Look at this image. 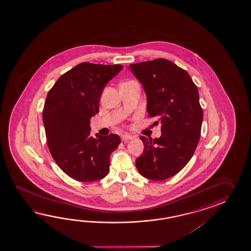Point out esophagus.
I'll return each mask as SVG.
<instances>
[{
    "label": "esophagus",
    "mask_w": 251,
    "mask_h": 251,
    "mask_svg": "<svg viewBox=\"0 0 251 251\" xmlns=\"http://www.w3.org/2000/svg\"><path fill=\"white\" fill-rule=\"evenodd\" d=\"M133 137L131 136V135H129V134H123V135H121V140L123 141V142H127L129 140H132Z\"/></svg>",
    "instance_id": "esophagus-1"
}]
</instances>
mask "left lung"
<instances>
[{"label": "left lung", "instance_id": "left-lung-1", "mask_svg": "<svg viewBox=\"0 0 251 251\" xmlns=\"http://www.w3.org/2000/svg\"><path fill=\"white\" fill-rule=\"evenodd\" d=\"M144 86L148 117L161 124L160 138L140 139L144 153L135 160L142 176L165 180L187 165L197 149L203 121L198 87L187 72L167 59L130 64Z\"/></svg>", "mask_w": 251, "mask_h": 251}]
</instances>
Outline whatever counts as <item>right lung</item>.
I'll return each instance as SVG.
<instances>
[{
    "mask_svg": "<svg viewBox=\"0 0 251 251\" xmlns=\"http://www.w3.org/2000/svg\"><path fill=\"white\" fill-rule=\"evenodd\" d=\"M121 64L81 63L62 75L49 90L43 109L48 149L66 175L77 181L106 176L109 157L121 143L117 134L93 138L91 118L99 113L102 91Z\"/></svg>",
    "mask_w": 251,
    "mask_h": 251,
    "instance_id": "right-lung-1",
    "label": "right lung"
}]
</instances>
